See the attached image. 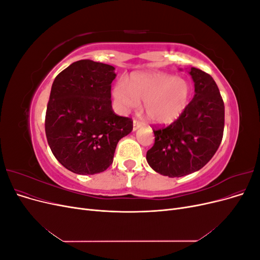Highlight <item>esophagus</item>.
<instances>
[{
  "instance_id": "obj_1",
  "label": "esophagus",
  "mask_w": 260,
  "mask_h": 260,
  "mask_svg": "<svg viewBox=\"0 0 260 260\" xmlns=\"http://www.w3.org/2000/svg\"><path fill=\"white\" fill-rule=\"evenodd\" d=\"M140 127H142V122H140V121H138V120H133V131H136V130H138Z\"/></svg>"
}]
</instances>
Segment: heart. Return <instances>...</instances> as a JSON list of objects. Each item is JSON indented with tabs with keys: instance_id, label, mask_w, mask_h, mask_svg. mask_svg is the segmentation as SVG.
<instances>
[{
	"instance_id": "1",
	"label": "heart",
	"mask_w": 260,
	"mask_h": 260,
	"mask_svg": "<svg viewBox=\"0 0 260 260\" xmlns=\"http://www.w3.org/2000/svg\"><path fill=\"white\" fill-rule=\"evenodd\" d=\"M191 96L190 84L182 78L162 73L132 75L125 86L118 81L113 98L118 111L128 114L143 102L147 119L155 124H169L184 113Z\"/></svg>"
}]
</instances>
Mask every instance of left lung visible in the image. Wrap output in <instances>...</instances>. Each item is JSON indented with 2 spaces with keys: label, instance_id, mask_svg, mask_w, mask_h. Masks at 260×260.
Here are the masks:
<instances>
[{
  "label": "left lung",
  "instance_id": "1",
  "mask_svg": "<svg viewBox=\"0 0 260 260\" xmlns=\"http://www.w3.org/2000/svg\"><path fill=\"white\" fill-rule=\"evenodd\" d=\"M188 74L194 81V98L176 121L153 130L155 143L146 153L152 169L170 178L203 168L217 152L223 136L224 104L215 80L195 67Z\"/></svg>",
  "mask_w": 260,
  "mask_h": 260
}]
</instances>
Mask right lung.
Returning a JSON list of instances; mask_svg holds the SVG:
<instances>
[{
	"mask_svg": "<svg viewBox=\"0 0 260 260\" xmlns=\"http://www.w3.org/2000/svg\"><path fill=\"white\" fill-rule=\"evenodd\" d=\"M115 67L81 59L57 75L45 115V135L53 155L78 175L105 171L119 140L132 131L131 118L112 108Z\"/></svg>",
	"mask_w": 260,
	"mask_h": 260,
	"instance_id": "obj_1",
	"label": "right lung"
}]
</instances>
